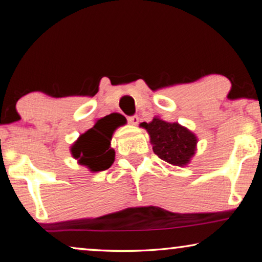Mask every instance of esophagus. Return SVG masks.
I'll list each match as a JSON object with an SVG mask.
<instances>
[{
	"mask_svg": "<svg viewBox=\"0 0 262 262\" xmlns=\"http://www.w3.org/2000/svg\"><path fill=\"white\" fill-rule=\"evenodd\" d=\"M127 121L132 125H137L138 121H139V118L137 116H131V117H127Z\"/></svg>",
	"mask_w": 262,
	"mask_h": 262,
	"instance_id": "1",
	"label": "esophagus"
}]
</instances>
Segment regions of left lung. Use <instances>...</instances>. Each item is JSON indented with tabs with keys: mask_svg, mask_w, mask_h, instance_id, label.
Masks as SVG:
<instances>
[{
	"mask_svg": "<svg viewBox=\"0 0 262 262\" xmlns=\"http://www.w3.org/2000/svg\"><path fill=\"white\" fill-rule=\"evenodd\" d=\"M142 126L149 132L154 152L161 160L175 166H185L194 155L195 136L178 123H167L154 118L151 123H143Z\"/></svg>",
	"mask_w": 262,
	"mask_h": 262,
	"instance_id": "obj_1",
	"label": "left lung"
}]
</instances>
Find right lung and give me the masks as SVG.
<instances>
[{"mask_svg":"<svg viewBox=\"0 0 262 262\" xmlns=\"http://www.w3.org/2000/svg\"><path fill=\"white\" fill-rule=\"evenodd\" d=\"M120 120L117 113L100 119L94 126L81 136L71 148V154L78 163L92 171L106 170L114 161V150L111 149V138Z\"/></svg>","mask_w":262,"mask_h":262,"instance_id":"1","label":"right lung"}]
</instances>
